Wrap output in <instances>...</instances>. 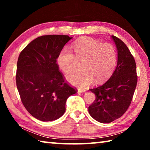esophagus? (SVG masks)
Wrapping results in <instances>:
<instances>
[{
	"mask_svg": "<svg viewBox=\"0 0 150 150\" xmlns=\"http://www.w3.org/2000/svg\"><path fill=\"white\" fill-rule=\"evenodd\" d=\"M85 90H81V89H78L77 90V93H85Z\"/></svg>",
	"mask_w": 150,
	"mask_h": 150,
	"instance_id": "34e87169",
	"label": "esophagus"
}]
</instances>
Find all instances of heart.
Here are the masks:
<instances>
[{"label": "heart", "mask_w": 150, "mask_h": 150, "mask_svg": "<svg viewBox=\"0 0 150 150\" xmlns=\"http://www.w3.org/2000/svg\"><path fill=\"white\" fill-rule=\"evenodd\" d=\"M75 54L64 47L58 54L57 62L66 74L72 71L75 59L83 60L81 71L67 77L69 82L80 88H85L95 81L103 82L110 77L117 62V52L115 45L109 42L102 43L91 38H81L73 44Z\"/></svg>", "instance_id": "1"}]
</instances>
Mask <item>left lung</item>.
<instances>
[{
    "label": "left lung",
    "mask_w": 150,
    "mask_h": 150,
    "mask_svg": "<svg viewBox=\"0 0 150 150\" xmlns=\"http://www.w3.org/2000/svg\"><path fill=\"white\" fill-rule=\"evenodd\" d=\"M111 38L118 50L117 66L105 84L90 89L96 98L88 106V112L101 123H110L126 112L132 100L138 81L133 55L120 39L115 35Z\"/></svg>",
    "instance_id": "1"
}]
</instances>
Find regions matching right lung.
Instances as JSON below:
<instances>
[{
    "label": "right lung",
    "mask_w": 150,
    "mask_h": 150,
    "mask_svg": "<svg viewBox=\"0 0 150 150\" xmlns=\"http://www.w3.org/2000/svg\"><path fill=\"white\" fill-rule=\"evenodd\" d=\"M71 38L67 35H42L19 55L16 87L24 107L38 120L47 122L60 118L68 97L77 92L57 63L58 54Z\"/></svg>",
    "instance_id": "obj_1"
}]
</instances>
